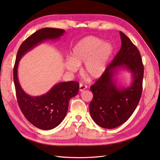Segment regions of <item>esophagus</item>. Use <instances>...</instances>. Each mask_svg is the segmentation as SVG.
<instances>
[{
    "label": "esophagus",
    "instance_id": "34e87169",
    "mask_svg": "<svg viewBox=\"0 0 160 160\" xmlns=\"http://www.w3.org/2000/svg\"><path fill=\"white\" fill-rule=\"evenodd\" d=\"M86 88H87L86 86L82 84V83H80V88H79V90H80V92L84 91L85 89H86Z\"/></svg>",
    "mask_w": 160,
    "mask_h": 160
}]
</instances>
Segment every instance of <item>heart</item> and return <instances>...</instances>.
<instances>
[{
    "label": "heart",
    "instance_id": "obj_1",
    "mask_svg": "<svg viewBox=\"0 0 160 160\" xmlns=\"http://www.w3.org/2000/svg\"><path fill=\"white\" fill-rule=\"evenodd\" d=\"M113 52V47L97 37L87 36L76 44L71 57H67L65 68L71 72H77L83 65L82 72L91 80L100 78L105 72Z\"/></svg>",
    "mask_w": 160,
    "mask_h": 160
}]
</instances>
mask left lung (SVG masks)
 I'll list each match as a JSON object with an SVG mask.
<instances>
[{"instance_id":"obj_1","label":"left lung","mask_w":160,"mask_h":160,"mask_svg":"<svg viewBox=\"0 0 160 160\" xmlns=\"http://www.w3.org/2000/svg\"><path fill=\"white\" fill-rule=\"evenodd\" d=\"M121 47L113 62L90 88L93 98L89 104L91 118L100 127L112 129L127 121L141 98L144 68L138 48L122 32H119ZM123 68L131 73L129 87H118L114 78L116 72Z\"/></svg>"}]
</instances>
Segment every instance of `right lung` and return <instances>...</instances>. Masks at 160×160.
<instances>
[{"mask_svg":"<svg viewBox=\"0 0 160 160\" xmlns=\"http://www.w3.org/2000/svg\"><path fill=\"white\" fill-rule=\"evenodd\" d=\"M63 29L44 28L33 33L21 45L13 68V80L17 99L26 119L41 130H51L60 124L68 110L69 100L78 93L79 83L70 81L55 84L44 95L31 96L25 92L18 79V67L21 58L39 44L48 40L60 39Z\"/></svg>","mask_w":160,"mask_h":160,"instance_id":"right-lung-1","label":"right lung"}]
</instances>
